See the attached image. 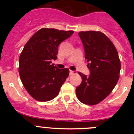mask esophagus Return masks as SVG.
<instances>
[{"mask_svg":"<svg viewBox=\"0 0 134 134\" xmlns=\"http://www.w3.org/2000/svg\"><path fill=\"white\" fill-rule=\"evenodd\" d=\"M76 72H75V71H69V75L71 76V75H73L74 74H76Z\"/></svg>","mask_w":134,"mask_h":134,"instance_id":"esophagus-1","label":"esophagus"}]
</instances>
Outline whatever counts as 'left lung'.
I'll return each instance as SVG.
<instances>
[{"instance_id":"left-lung-1","label":"left lung","mask_w":134,"mask_h":134,"mask_svg":"<svg viewBox=\"0 0 134 134\" xmlns=\"http://www.w3.org/2000/svg\"><path fill=\"white\" fill-rule=\"evenodd\" d=\"M90 69L89 76L79 72L82 83L76 88L78 100L88 105L99 103L108 97L119 78L121 62L113 43L103 33L80 32Z\"/></svg>"}]
</instances>
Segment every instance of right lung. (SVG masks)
Masks as SVG:
<instances>
[{"label":"right lung","instance_id":"right-lung-1","mask_svg":"<svg viewBox=\"0 0 134 134\" xmlns=\"http://www.w3.org/2000/svg\"><path fill=\"white\" fill-rule=\"evenodd\" d=\"M73 33L42 28L26 43L19 57V72L24 87L34 99L45 102L58 94L69 70L59 69L51 61L57 59L59 44Z\"/></svg>","mask_w":134,"mask_h":134}]
</instances>
